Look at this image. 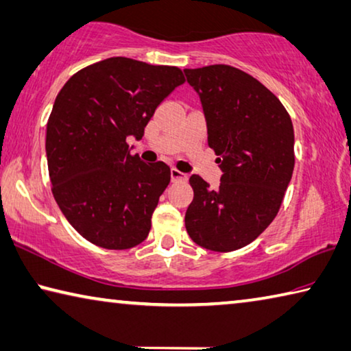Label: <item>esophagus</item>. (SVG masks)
Segmentation results:
<instances>
[{"label":"esophagus","instance_id":"34e87169","mask_svg":"<svg viewBox=\"0 0 351 351\" xmlns=\"http://www.w3.org/2000/svg\"><path fill=\"white\" fill-rule=\"evenodd\" d=\"M171 180L173 181H184V180H187V176H186V173H182V171H180L178 169H171Z\"/></svg>","mask_w":351,"mask_h":351}]
</instances>
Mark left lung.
Here are the masks:
<instances>
[{
  "mask_svg": "<svg viewBox=\"0 0 351 351\" xmlns=\"http://www.w3.org/2000/svg\"><path fill=\"white\" fill-rule=\"evenodd\" d=\"M208 125V143L221 170L210 189L192 175L186 230L197 245L234 252L252 243L280 210L293 173V126L269 88L230 65L186 69Z\"/></svg>",
  "mask_w": 351,
  "mask_h": 351,
  "instance_id": "left-lung-1",
  "label": "left lung"
}]
</instances>
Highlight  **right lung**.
Instances as JSON below:
<instances>
[{"label":"right lung","instance_id":"add662e5","mask_svg":"<svg viewBox=\"0 0 351 351\" xmlns=\"http://www.w3.org/2000/svg\"><path fill=\"white\" fill-rule=\"evenodd\" d=\"M178 66L109 58L65 82L47 125L53 195L70 225L88 242L126 250L143 242L170 182L165 162L132 156L154 110L178 86Z\"/></svg>","mask_w":351,"mask_h":351}]
</instances>
